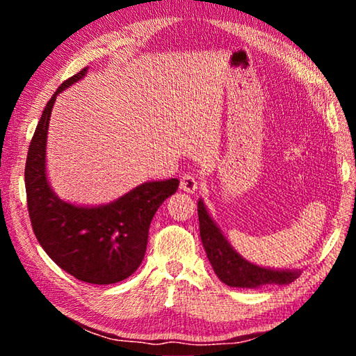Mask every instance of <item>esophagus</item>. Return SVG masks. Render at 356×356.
Masks as SVG:
<instances>
[{
    "label": "esophagus",
    "mask_w": 356,
    "mask_h": 356,
    "mask_svg": "<svg viewBox=\"0 0 356 356\" xmlns=\"http://www.w3.org/2000/svg\"><path fill=\"white\" fill-rule=\"evenodd\" d=\"M180 188L186 193H195L200 188V180H197L196 174H184L182 179H180Z\"/></svg>",
    "instance_id": "esophagus-1"
}]
</instances>
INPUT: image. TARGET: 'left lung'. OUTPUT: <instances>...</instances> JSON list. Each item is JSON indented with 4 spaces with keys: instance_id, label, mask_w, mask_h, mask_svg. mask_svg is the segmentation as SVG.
I'll return each mask as SVG.
<instances>
[{
    "instance_id": "left-lung-1",
    "label": "left lung",
    "mask_w": 356,
    "mask_h": 356,
    "mask_svg": "<svg viewBox=\"0 0 356 356\" xmlns=\"http://www.w3.org/2000/svg\"><path fill=\"white\" fill-rule=\"evenodd\" d=\"M197 216H200L201 240L209 262L212 264L213 272L225 284L231 287L259 289L267 284H291L300 276V270L259 267L240 256L222 236L221 229L209 215L202 200L197 201Z\"/></svg>"
}]
</instances>
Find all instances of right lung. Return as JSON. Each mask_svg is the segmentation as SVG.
Returning a JSON list of instances; mask_svg holds the SVG:
<instances>
[{"label":"right lung","mask_w":356,"mask_h":356,"mask_svg":"<svg viewBox=\"0 0 356 356\" xmlns=\"http://www.w3.org/2000/svg\"><path fill=\"white\" fill-rule=\"evenodd\" d=\"M86 74L84 67L58 88L35 127L25 166L28 212L38 242L64 272L91 284H114L141 265L150 221L176 193L179 180L144 182L102 206H76L58 197L47 177L48 122L58 94Z\"/></svg>","instance_id":"1"}]
</instances>
